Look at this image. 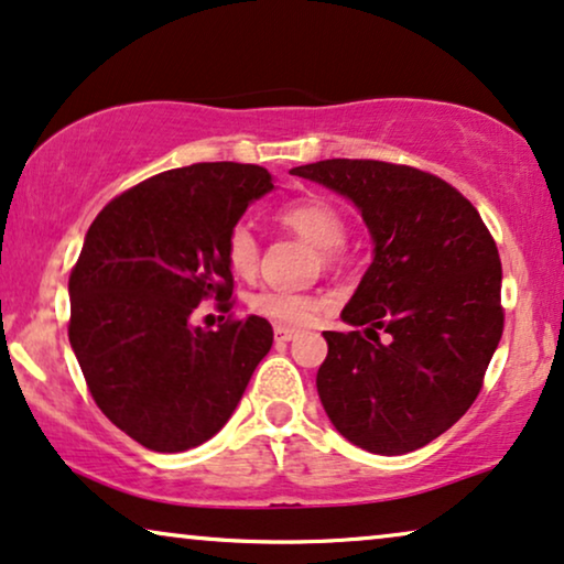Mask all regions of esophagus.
Instances as JSON below:
<instances>
[{"instance_id": "34e87169", "label": "esophagus", "mask_w": 564, "mask_h": 564, "mask_svg": "<svg viewBox=\"0 0 564 564\" xmlns=\"http://www.w3.org/2000/svg\"><path fill=\"white\" fill-rule=\"evenodd\" d=\"M297 336V328H290V326H276L274 328V339L276 341H290V339H295Z\"/></svg>"}]
</instances>
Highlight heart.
I'll return each instance as SVG.
<instances>
[{
	"label": "heart",
	"mask_w": 564,
	"mask_h": 564,
	"mask_svg": "<svg viewBox=\"0 0 564 564\" xmlns=\"http://www.w3.org/2000/svg\"><path fill=\"white\" fill-rule=\"evenodd\" d=\"M276 223L292 236L316 246L326 267H339L345 261V246L341 243L347 238V219L336 204L321 199V196L290 202L276 212ZM225 264L240 280H253L259 274L261 240L251 225L238 223L228 230V236H225ZM248 308L276 326H308L326 308V297L311 295V292L261 290L248 300Z\"/></svg>",
	"instance_id": "heart-1"
}]
</instances>
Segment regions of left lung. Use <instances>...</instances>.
Returning a JSON list of instances; mask_svg holds the SVG:
<instances>
[{"label":"left lung","instance_id":"obj_1","mask_svg":"<svg viewBox=\"0 0 564 564\" xmlns=\"http://www.w3.org/2000/svg\"><path fill=\"white\" fill-rule=\"evenodd\" d=\"M292 173L349 196L376 243L341 311L365 332H324L321 404L365 451L422 448L474 404L500 345L506 308L492 232L458 188L420 167L336 158ZM380 330L390 336L380 340Z\"/></svg>","mask_w":564,"mask_h":564}]
</instances>
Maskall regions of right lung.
Listing matches in <instances>:
<instances>
[{
	"instance_id": "add662e5",
	"label": "right lung",
	"mask_w": 564,
	"mask_h": 564,
	"mask_svg": "<svg viewBox=\"0 0 564 564\" xmlns=\"http://www.w3.org/2000/svg\"><path fill=\"white\" fill-rule=\"evenodd\" d=\"M272 188L261 165L173 167L113 196L87 230L69 274V341L95 404L144 448L209 441L272 349L267 318L188 324L204 300L230 313L225 236Z\"/></svg>"
}]
</instances>
